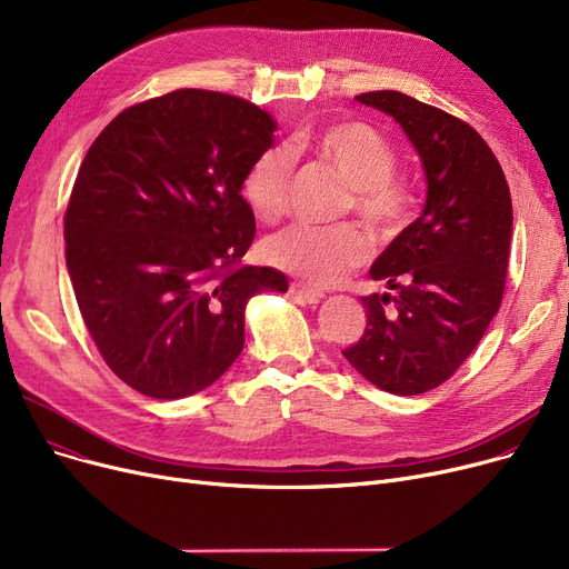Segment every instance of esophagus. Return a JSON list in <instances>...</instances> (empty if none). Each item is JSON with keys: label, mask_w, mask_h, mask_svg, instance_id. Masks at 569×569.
Instances as JSON below:
<instances>
[{"label": "esophagus", "mask_w": 569, "mask_h": 569, "mask_svg": "<svg viewBox=\"0 0 569 569\" xmlns=\"http://www.w3.org/2000/svg\"><path fill=\"white\" fill-rule=\"evenodd\" d=\"M290 292H292L302 305H318V302L322 300V297H325L322 290H316V288L302 283V281H292V283H290Z\"/></svg>", "instance_id": "obj_1"}]
</instances>
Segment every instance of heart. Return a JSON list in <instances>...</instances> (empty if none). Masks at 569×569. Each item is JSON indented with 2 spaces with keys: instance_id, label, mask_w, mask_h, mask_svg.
Segmentation results:
<instances>
[{
  "instance_id": "heart-1",
  "label": "heart",
  "mask_w": 569,
  "mask_h": 569,
  "mask_svg": "<svg viewBox=\"0 0 569 569\" xmlns=\"http://www.w3.org/2000/svg\"><path fill=\"white\" fill-rule=\"evenodd\" d=\"M311 157L332 166L350 184L352 207L378 228H399L410 212V193L392 174L395 149L380 131L365 122H337L292 133L290 149L267 147L251 161L242 179V196L258 219L274 221L286 212L292 166ZM267 260L316 286L341 281L367 258V237L350 223H295L267 239Z\"/></svg>"
}]
</instances>
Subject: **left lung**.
<instances>
[{"mask_svg": "<svg viewBox=\"0 0 569 569\" xmlns=\"http://www.w3.org/2000/svg\"><path fill=\"white\" fill-rule=\"evenodd\" d=\"M355 99L403 129L422 159L427 200L371 264L387 292L362 297L365 335L343 357L380 390L415 397L466 362L500 309L510 187L485 138L450 112L392 89Z\"/></svg>", "mask_w": 569, "mask_h": 569, "instance_id": "obj_1", "label": "left lung"}]
</instances>
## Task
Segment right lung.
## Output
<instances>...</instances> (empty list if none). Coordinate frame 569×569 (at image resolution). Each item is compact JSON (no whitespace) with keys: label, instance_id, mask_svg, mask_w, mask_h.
Wrapping results in <instances>:
<instances>
[{"label":"right lung","instance_id":"1","mask_svg":"<svg viewBox=\"0 0 569 569\" xmlns=\"http://www.w3.org/2000/svg\"><path fill=\"white\" fill-rule=\"evenodd\" d=\"M272 114L177 89L119 112L89 147L64 217L78 309L106 365L152 399L191 397L244 348L253 295L286 292L242 267L256 234L242 179L274 144Z\"/></svg>","mask_w":569,"mask_h":569}]
</instances>
